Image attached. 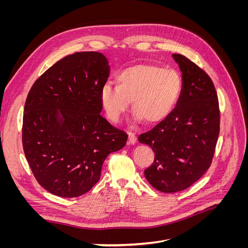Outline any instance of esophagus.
<instances>
[{
  "instance_id": "obj_1",
  "label": "esophagus",
  "mask_w": 248,
  "mask_h": 248,
  "mask_svg": "<svg viewBox=\"0 0 248 248\" xmlns=\"http://www.w3.org/2000/svg\"><path fill=\"white\" fill-rule=\"evenodd\" d=\"M137 136L136 134H134L133 132H129L128 133V140H129V142L130 144H132V145H134L137 142Z\"/></svg>"
}]
</instances>
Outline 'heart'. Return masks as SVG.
Instances as JSON below:
<instances>
[{
    "instance_id": "b5f03b06",
    "label": "heart",
    "mask_w": 248,
    "mask_h": 248,
    "mask_svg": "<svg viewBox=\"0 0 248 248\" xmlns=\"http://www.w3.org/2000/svg\"><path fill=\"white\" fill-rule=\"evenodd\" d=\"M181 92L182 78L176 70L152 64H136L117 74V86L104 84L99 98L112 122L122 119L132 101L134 119L155 124L170 114Z\"/></svg>"
}]
</instances>
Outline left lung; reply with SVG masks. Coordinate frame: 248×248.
<instances>
[{
    "label": "left lung",
    "instance_id": "obj_1",
    "mask_svg": "<svg viewBox=\"0 0 248 248\" xmlns=\"http://www.w3.org/2000/svg\"><path fill=\"white\" fill-rule=\"evenodd\" d=\"M182 71L177 107L139 141L152 148L154 161L145 177L155 189L178 192L190 187L212 163L219 136L220 111L212 79L183 55H172Z\"/></svg>",
    "mask_w": 248,
    "mask_h": 248
}]
</instances>
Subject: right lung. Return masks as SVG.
<instances>
[{
  "label": "right lung",
  "mask_w": 248,
  "mask_h": 248,
  "mask_svg": "<svg viewBox=\"0 0 248 248\" xmlns=\"http://www.w3.org/2000/svg\"><path fill=\"white\" fill-rule=\"evenodd\" d=\"M108 59L97 51L66 56L37 79L22 118V147L38 183L50 193L76 198L98 182L103 161L122 149L127 133L100 112Z\"/></svg>",
  "instance_id": "right-lung-1"
}]
</instances>
